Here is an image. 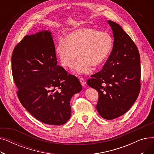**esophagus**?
<instances>
[{"label": "esophagus", "mask_w": 154, "mask_h": 154, "mask_svg": "<svg viewBox=\"0 0 154 154\" xmlns=\"http://www.w3.org/2000/svg\"><path fill=\"white\" fill-rule=\"evenodd\" d=\"M79 80H80V84H81V85H82L83 87L85 86V85H86V82L85 81V80H84L83 78H80Z\"/></svg>", "instance_id": "1"}]
</instances>
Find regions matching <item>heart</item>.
Returning a JSON list of instances; mask_svg holds the SVG:
<instances>
[{
	"instance_id": "heart-1",
	"label": "heart",
	"mask_w": 154,
	"mask_h": 154,
	"mask_svg": "<svg viewBox=\"0 0 154 154\" xmlns=\"http://www.w3.org/2000/svg\"><path fill=\"white\" fill-rule=\"evenodd\" d=\"M113 45L112 37L107 32L91 27H82L69 33L66 38H59L55 48L57 57L64 68L74 67L77 74H88L92 66L100 67L108 57Z\"/></svg>"
}]
</instances>
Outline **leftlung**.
I'll return each instance as SVG.
<instances>
[{"mask_svg": "<svg viewBox=\"0 0 154 154\" xmlns=\"http://www.w3.org/2000/svg\"><path fill=\"white\" fill-rule=\"evenodd\" d=\"M114 44L101 71L87 84L99 94L97 110L103 119L112 120L131 108L140 89V59L135 43L118 23L108 20Z\"/></svg>", "mask_w": 154, "mask_h": 154, "instance_id": "1", "label": "left lung"}]
</instances>
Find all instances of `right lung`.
Segmentation results:
<instances>
[{"mask_svg": "<svg viewBox=\"0 0 154 154\" xmlns=\"http://www.w3.org/2000/svg\"><path fill=\"white\" fill-rule=\"evenodd\" d=\"M57 64L48 30L24 37L12 55L13 78L22 106L40 122L60 125L70 118V99L81 91L82 85Z\"/></svg>", "mask_w": 154, "mask_h": 154, "instance_id": "1", "label": "right lung"}]
</instances>
